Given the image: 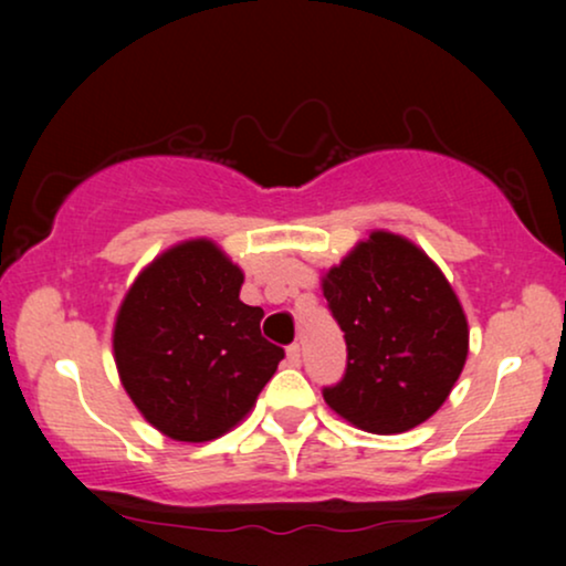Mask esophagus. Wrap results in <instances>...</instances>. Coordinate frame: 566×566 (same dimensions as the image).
I'll list each match as a JSON object with an SVG mask.
<instances>
[{
  "mask_svg": "<svg viewBox=\"0 0 566 566\" xmlns=\"http://www.w3.org/2000/svg\"><path fill=\"white\" fill-rule=\"evenodd\" d=\"M285 358H289V366L291 368H298L301 366V347L293 343L289 350H285Z\"/></svg>",
  "mask_w": 566,
  "mask_h": 566,
  "instance_id": "esophagus-1",
  "label": "esophagus"
}]
</instances>
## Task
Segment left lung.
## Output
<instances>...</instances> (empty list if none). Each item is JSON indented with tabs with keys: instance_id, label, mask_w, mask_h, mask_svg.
<instances>
[{
	"instance_id": "obj_1",
	"label": "left lung",
	"mask_w": 566,
	"mask_h": 566,
	"mask_svg": "<svg viewBox=\"0 0 566 566\" xmlns=\"http://www.w3.org/2000/svg\"><path fill=\"white\" fill-rule=\"evenodd\" d=\"M322 291L347 345L343 381L324 401L376 436L436 415L469 355L467 314L436 262L405 237L370 231L324 273Z\"/></svg>"
}]
</instances>
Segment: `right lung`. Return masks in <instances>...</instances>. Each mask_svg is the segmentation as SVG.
Masks as SVG:
<instances>
[{
	"mask_svg": "<svg viewBox=\"0 0 566 566\" xmlns=\"http://www.w3.org/2000/svg\"><path fill=\"white\" fill-rule=\"evenodd\" d=\"M244 273L211 239L149 262L113 327L115 366L144 420L167 438L206 443L250 415L283 347L260 335V306L239 301Z\"/></svg>",
	"mask_w": 566,
	"mask_h": 566,
	"instance_id": "1",
	"label": "right lung"
}]
</instances>
